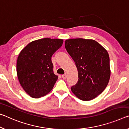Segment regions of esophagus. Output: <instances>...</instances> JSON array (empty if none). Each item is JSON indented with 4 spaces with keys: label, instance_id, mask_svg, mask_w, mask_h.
I'll list each match as a JSON object with an SVG mask.
<instances>
[{
    "label": "esophagus",
    "instance_id": "1",
    "mask_svg": "<svg viewBox=\"0 0 129 129\" xmlns=\"http://www.w3.org/2000/svg\"><path fill=\"white\" fill-rule=\"evenodd\" d=\"M62 78H63V79H66L67 78V75L66 74H63V75H62Z\"/></svg>",
    "mask_w": 129,
    "mask_h": 129
}]
</instances>
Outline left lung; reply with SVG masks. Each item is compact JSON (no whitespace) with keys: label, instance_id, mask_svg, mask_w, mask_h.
<instances>
[{"label":"left lung","instance_id":"left-lung-1","mask_svg":"<svg viewBox=\"0 0 129 129\" xmlns=\"http://www.w3.org/2000/svg\"><path fill=\"white\" fill-rule=\"evenodd\" d=\"M65 48L78 73V81L72 86L71 91L81 100H93L102 93L109 82L111 70L108 52L93 39H67Z\"/></svg>","mask_w":129,"mask_h":129}]
</instances>
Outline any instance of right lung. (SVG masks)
Listing matches in <instances>:
<instances>
[{
	"label": "right lung",
	"instance_id": "obj_1",
	"mask_svg": "<svg viewBox=\"0 0 129 129\" xmlns=\"http://www.w3.org/2000/svg\"><path fill=\"white\" fill-rule=\"evenodd\" d=\"M63 39L46 38L31 42L20 52L16 73L24 91L39 98L51 91L58 77L53 71L51 56L62 46Z\"/></svg>",
	"mask_w": 129,
	"mask_h": 129
}]
</instances>
